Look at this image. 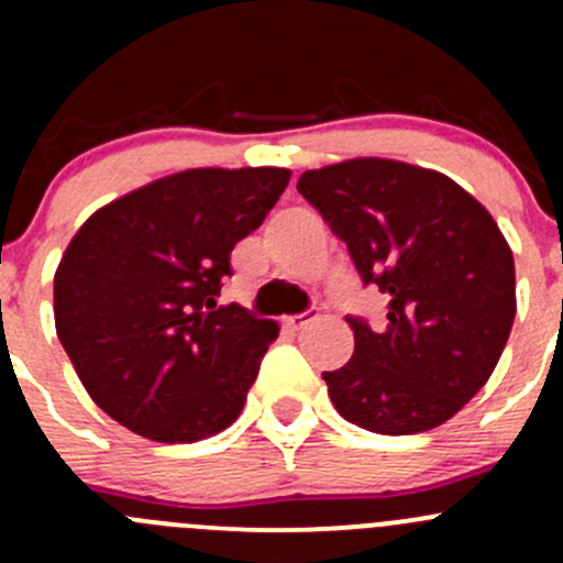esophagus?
<instances>
[{
  "label": "esophagus",
  "mask_w": 563,
  "mask_h": 563,
  "mask_svg": "<svg viewBox=\"0 0 563 563\" xmlns=\"http://www.w3.org/2000/svg\"><path fill=\"white\" fill-rule=\"evenodd\" d=\"M313 321H318V310L316 308H308V310H305V313H299V316H288L286 318V327L305 329V327H308V323H313Z\"/></svg>",
  "instance_id": "1"
}]
</instances>
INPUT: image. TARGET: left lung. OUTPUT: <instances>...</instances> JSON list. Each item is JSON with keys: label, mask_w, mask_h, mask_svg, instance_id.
<instances>
[{"label": "left lung", "mask_w": 563, "mask_h": 563, "mask_svg": "<svg viewBox=\"0 0 563 563\" xmlns=\"http://www.w3.org/2000/svg\"><path fill=\"white\" fill-rule=\"evenodd\" d=\"M297 190L345 242L387 323L345 316L354 356L323 373L334 408L382 435L439 428L498 365L515 321V261L496 220L450 176L360 157L305 172Z\"/></svg>", "instance_id": "1"}]
</instances>
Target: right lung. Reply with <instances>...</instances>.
Instances as JSON below:
<instances>
[{
    "label": "right lung",
    "mask_w": 563,
    "mask_h": 563,
    "mask_svg": "<svg viewBox=\"0 0 563 563\" xmlns=\"http://www.w3.org/2000/svg\"><path fill=\"white\" fill-rule=\"evenodd\" d=\"M286 168H192L95 212L54 277L78 378L111 419L163 444L229 428L277 323L218 305L231 250L286 190Z\"/></svg>",
    "instance_id": "obj_1"
}]
</instances>
